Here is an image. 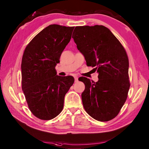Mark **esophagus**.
I'll return each instance as SVG.
<instances>
[{
    "instance_id": "obj_1",
    "label": "esophagus",
    "mask_w": 149,
    "mask_h": 149,
    "mask_svg": "<svg viewBox=\"0 0 149 149\" xmlns=\"http://www.w3.org/2000/svg\"><path fill=\"white\" fill-rule=\"evenodd\" d=\"M74 79H75V83H77V82H78V77L77 76H75Z\"/></svg>"
}]
</instances>
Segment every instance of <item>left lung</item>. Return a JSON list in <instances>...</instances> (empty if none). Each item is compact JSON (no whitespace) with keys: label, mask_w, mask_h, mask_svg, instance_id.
Returning a JSON list of instances; mask_svg holds the SVG:
<instances>
[{"label":"left lung","mask_w":149,"mask_h":149,"mask_svg":"<svg viewBox=\"0 0 149 149\" xmlns=\"http://www.w3.org/2000/svg\"><path fill=\"white\" fill-rule=\"evenodd\" d=\"M72 38L88 66L99 73L95 83L83 77L81 94L87 113L98 121L107 122L118 115L127 98L130 87L129 59L122 45L103 26H77Z\"/></svg>","instance_id":"obj_1"}]
</instances>
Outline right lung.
Segmentation results:
<instances>
[{"label":"right lung","instance_id":"right-lung-1","mask_svg":"<svg viewBox=\"0 0 149 149\" xmlns=\"http://www.w3.org/2000/svg\"><path fill=\"white\" fill-rule=\"evenodd\" d=\"M74 29L50 25L25 49L21 64L22 88L31 113L41 120H51L62 111L65 95L74 83L70 75H57L55 68Z\"/></svg>","mask_w":149,"mask_h":149}]
</instances>
